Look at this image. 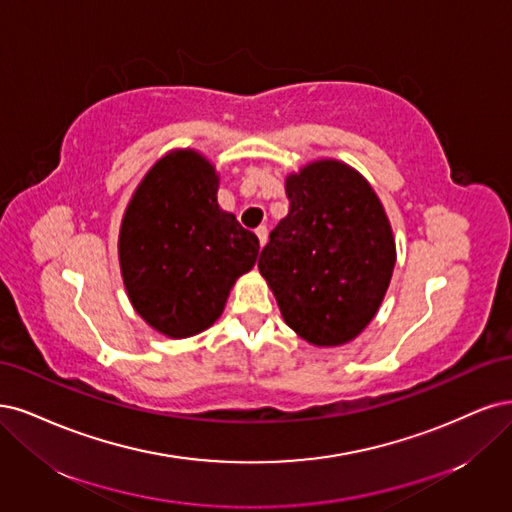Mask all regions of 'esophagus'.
Instances as JSON below:
<instances>
[{"instance_id":"esophagus-1","label":"esophagus","mask_w":512,"mask_h":512,"mask_svg":"<svg viewBox=\"0 0 512 512\" xmlns=\"http://www.w3.org/2000/svg\"><path fill=\"white\" fill-rule=\"evenodd\" d=\"M255 234H257V238H259V246L263 249V246H266V242H268V227H257L255 229Z\"/></svg>"}]
</instances>
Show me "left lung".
I'll use <instances>...</instances> for the list:
<instances>
[{
	"mask_svg": "<svg viewBox=\"0 0 512 512\" xmlns=\"http://www.w3.org/2000/svg\"><path fill=\"white\" fill-rule=\"evenodd\" d=\"M289 212L257 268L285 323L315 346L355 340L383 304L395 240L376 191L355 168L317 159L287 174Z\"/></svg>",
	"mask_w": 512,
	"mask_h": 512,
	"instance_id": "1",
	"label": "left lung"
}]
</instances>
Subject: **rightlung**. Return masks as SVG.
<instances>
[{
    "mask_svg": "<svg viewBox=\"0 0 512 512\" xmlns=\"http://www.w3.org/2000/svg\"><path fill=\"white\" fill-rule=\"evenodd\" d=\"M219 174L193 148L153 163L125 208L119 263L129 302L155 332L189 338L221 317L259 240L217 202Z\"/></svg>",
    "mask_w": 512,
    "mask_h": 512,
    "instance_id": "add662e5",
    "label": "right lung"
}]
</instances>
